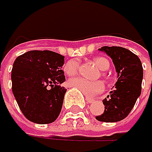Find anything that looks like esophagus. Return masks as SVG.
Returning <instances> with one entry per match:
<instances>
[{
  "mask_svg": "<svg viewBox=\"0 0 152 152\" xmlns=\"http://www.w3.org/2000/svg\"><path fill=\"white\" fill-rule=\"evenodd\" d=\"M86 101H87V103H88V104H90V103H93L95 100L93 99H89V98H86Z\"/></svg>",
  "mask_w": 152,
  "mask_h": 152,
  "instance_id": "1",
  "label": "esophagus"
}]
</instances>
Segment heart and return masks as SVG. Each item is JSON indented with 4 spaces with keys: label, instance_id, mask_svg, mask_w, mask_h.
Returning <instances> with one entry per match:
<instances>
[{
    "label": "heart",
    "instance_id": "b5f03b06",
    "mask_svg": "<svg viewBox=\"0 0 152 152\" xmlns=\"http://www.w3.org/2000/svg\"><path fill=\"white\" fill-rule=\"evenodd\" d=\"M94 64L96 66L101 70L106 71L109 68V62L107 58L95 57L93 59ZM79 71V62L77 60H71L66 63L64 65V72L69 76L76 75ZM68 85L71 88H74L81 92L86 97H92L101 92L104 89V83L100 80H88L80 77H76L69 80Z\"/></svg>",
    "mask_w": 152,
    "mask_h": 152
}]
</instances>
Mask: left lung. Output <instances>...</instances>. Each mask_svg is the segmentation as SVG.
<instances>
[{
    "label": "left lung",
    "mask_w": 152,
    "mask_h": 152,
    "mask_svg": "<svg viewBox=\"0 0 152 152\" xmlns=\"http://www.w3.org/2000/svg\"><path fill=\"white\" fill-rule=\"evenodd\" d=\"M99 50L111 57L118 79L110 95L103 100L105 111L96 119L107 123L118 122L130 114L141 95L143 78L142 62L136 54L124 47L103 46Z\"/></svg>",
    "instance_id": "1"
}]
</instances>
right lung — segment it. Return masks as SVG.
Instances as JSON below:
<instances>
[{"mask_svg":"<svg viewBox=\"0 0 152 152\" xmlns=\"http://www.w3.org/2000/svg\"><path fill=\"white\" fill-rule=\"evenodd\" d=\"M64 64V56L48 50L28 51L16 58L12 92L28 120L45 124L59 116L67 90L59 85L65 80Z\"/></svg>","mask_w":152,"mask_h":152,"instance_id":"1","label":"right lung"}]
</instances>
